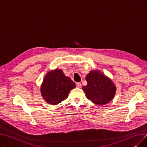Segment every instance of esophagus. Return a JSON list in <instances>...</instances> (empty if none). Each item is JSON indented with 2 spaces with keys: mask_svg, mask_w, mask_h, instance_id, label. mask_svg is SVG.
<instances>
[{
  "mask_svg": "<svg viewBox=\"0 0 147 147\" xmlns=\"http://www.w3.org/2000/svg\"><path fill=\"white\" fill-rule=\"evenodd\" d=\"M76 86L77 87L80 88L82 87V83H76Z\"/></svg>",
  "mask_w": 147,
  "mask_h": 147,
  "instance_id": "1",
  "label": "esophagus"
}]
</instances>
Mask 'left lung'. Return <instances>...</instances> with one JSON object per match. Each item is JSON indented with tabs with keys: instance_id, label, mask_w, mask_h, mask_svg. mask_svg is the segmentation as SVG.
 I'll return each instance as SVG.
<instances>
[{
	"instance_id": "obj_1",
	"label": "left lung",
	"mask_w": 147,
	"mask_h": 147,
	"mask_svg": "<svg viewBox=\"0 0 147 147\" xmlns=\"http://www.w3.org/2000/svg\"><path fill=\"white\" fill-rule=\"evenodd\" d=\"M87 82L82 87L87 98L94 104L102 105L108 103L115 95L116 87L113 81L103 73L93 70L86 77Z\"/></svg>"
}]
</instances>
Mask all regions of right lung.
Here are the masks:
<instances>
[{"label":"right lung","mask_w":147,"mask_h":147,"mask_svg":"<svg viewBox=\"0 0 147 147\" xmlns=\"http://www.w3.org/2000/svg\"><path fill=\"white\" fill-rule=\"evenodd\" d=\"M76 84L70 78L64 75L61 69L48 71L45 76L41 86V94L44 100L53 105L66 99Z\"/></svg>","instance_id":"right-lung-1"}]
</instances>
